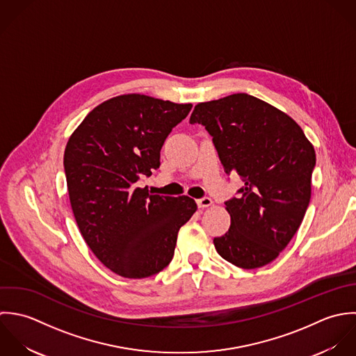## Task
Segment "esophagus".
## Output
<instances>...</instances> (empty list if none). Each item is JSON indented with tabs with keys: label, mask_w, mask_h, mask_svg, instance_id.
Here are the masks:
<instances>
[{
	"label": "esophagus",
	"mask_w": 356,
	"mask_h": 356,
	"mask_svg": "<svg viewBox=\"0 0 356 356\" xmlns=\"http://www.w3.org/2000/svg\"><path fill=\"white\" fill-rule=\"evenodd\" d=\"M197 204H198V207L200 208H208V207H212L213 205V201L209 198V197H204V198H201V200H198L197 201Z\"/></svg>",
	"instance_id": "obj_1"
}]
</instances>
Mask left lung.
I'll list each match as a JSON object with an SVG mask.
<instances>
[{"label": "left lung", "mask_w": 356, "mask_h": 356, "mask_svg": "<svg viewBox=\"0 0 356 356\" xmlns=\"http://www.w3.org/2000/svg\"><path fill=\"white\" fill-rule=\"evenodd\" d=\"M190 124L205 127L224 172L243 181L238 198L225 201L231 225L214 238L217 253L243 270L271 263L309 205L312 144L287 114L248 93L197 104Z\"/></svg>", "instance_id": "left-lung-1"}]
</instances>
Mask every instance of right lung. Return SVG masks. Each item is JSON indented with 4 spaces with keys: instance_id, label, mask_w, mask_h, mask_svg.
<instances>
[{
    "instance_id": "add662e5",
    "label": "right lung",
    "mask_w": 356,
    "mask_h": 356,
    "mask_svg": "<svg viewBox=\"0 0 356 356\" xmlns=\"http://www.w3.org/2000/svg\"><path fill=\"white\" fill-rule=\"evenodd\" d=\"M193 104L131 93L95 107L65 149L72 213L93 254L113 273L140 280L173 259L179 229L197 211L190 197L136 187L158 169L161 148Z\"/></svg>"
}]
</instances>
